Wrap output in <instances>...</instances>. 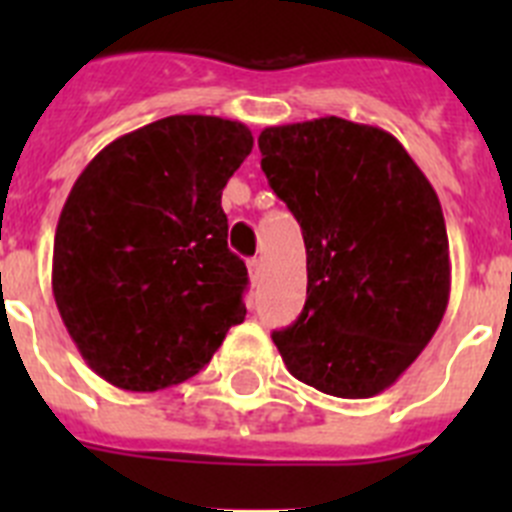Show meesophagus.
<instances>
[{
	"label": "esophagus",
	"mask_w": 512,
	"mask_h": 512,
	"mask_svg": "<svg viewBox=\"0 0 512 512\" xmlns=\"http://www.w3.org/2000/svg\"><path fill=\"white\" fill-rule=\"evenodd\" d=\"M248 271H251V279H259L261 271H264V261H261V259H248Z\"/></svg>",
	"instance_id": "esophagus-1"
}]
</instances>
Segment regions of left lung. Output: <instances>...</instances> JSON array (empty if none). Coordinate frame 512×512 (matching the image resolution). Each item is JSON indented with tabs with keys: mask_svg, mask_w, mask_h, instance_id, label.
I'll use <instances>...</instances> for the list:
<instances>
[{
	"mask_svg": "<svg viewBox=\"0 0 512 512\" xmlns=\"http://www.w3.org/2000/svg\"><path fill=\"white\" fill-rule=\"evenodd\" d=\"M259 148L307 251L305 307L271 338L292 377L315 390L379 395L418 359L449 305L436 189L395 135L343 117L266 128Z\"/></svg>",
	"mask_w": 512,
	"mask_h": 512,
	"instance_id": "left-lung-1",
	"label": "left lung"
}]
</instances>
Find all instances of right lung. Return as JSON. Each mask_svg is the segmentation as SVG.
<instances>
[{
  "instance_id": "1",
  "label": "right lung",
  "mask_w": 512,
  "mask_h": 512,
  "mask_svg": "<svg viewBox=\"0 0 512 512\" xmlns=\"http://www.w3.org/2000/svg\"><path fill=\"white\" fill-rule=\"evenodd\" d=\"M251 148L243 122L171 115L81 171L58 217L53 297L104 382H187L243 323L248 269L228 248L220 197Z\"/></svg>"
}]
</instances>
